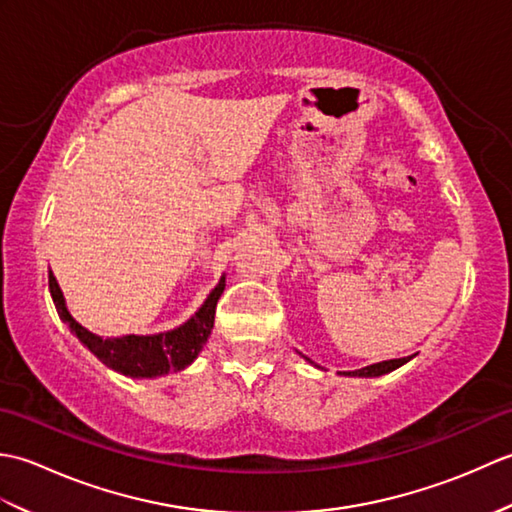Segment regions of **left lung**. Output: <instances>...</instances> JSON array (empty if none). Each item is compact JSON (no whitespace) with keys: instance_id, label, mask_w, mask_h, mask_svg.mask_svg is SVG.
<instances>
[{"instance_id":"obj_1","label":"left lung","mask_w":512,"mask_h":512,"mask_svg":"<svg viewBox=\"0 0 512 512\" xmlns=\"http://www.w3.org/2000/svg\"><path fill=\"white\" fill-rule=\"evenodd\" d=\"M416 356V354H413ZM413 356H405V358H391V361H383V363H374V365H367V367H361V369H354V372H343L341 376H356V378H376V376H383V374H389L394 372V369L402 367L405 363H409ZM306 358L308 363H312L308 356Z\"/></svg>"}]
</instances>
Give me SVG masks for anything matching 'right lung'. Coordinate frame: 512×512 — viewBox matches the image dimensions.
Segmentation results:
<instances>
[{"label":"right lung","instance_id":"right-lung-1","mask_svg":"<svg viewBox=\"0 0 512 512\" xmlns=\"http://www.w3.org/2000/svg\"><path fill=\"white\" fill-rule=\"evenodd\" d=\"M48 284L54 308H57L61 321L68 325L76 339L88 347L101 363L129 378H158L171 372H180V369H187L195 358H198L202 347L211 336L215 306L217 299H220L224 292L226 277L222 275V279L217 281V286L211 290V295L204 299L198 312L182 325H178V328L147 336L125 334L107 336V339L90 332L88 328H83V325L72 317L68 306H65V297L57 284V277L52 275V270L48 275Z\"/></svg>","mask_w":512,"mask_h":512}]
</instances>
